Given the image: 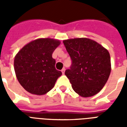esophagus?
<instances>
[{
    "label": "esophagus",
    "mask_w": 127,
    "mask_h": 127,
    "mask_svg": "<svg viewBox=\"0 0 127 127\" xmlns=\"http://www.w3.org/2000/svg\"><path fill=\"white\" fill-rule=\"evenodd\" d=\"M61 72H62V73H63V74H64V72H65V68H63L61 70Z\"/></svg>",
    "instance_id": "esophagus-1"
}]
</instances>
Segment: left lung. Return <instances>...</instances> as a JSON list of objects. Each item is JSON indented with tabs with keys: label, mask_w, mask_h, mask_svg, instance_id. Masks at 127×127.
Returning <instances> with one entry per match:
<instances>
[{
	"label": "left lung",
	"mask_w": 127,
	"mask_h": 127,
	"mask_svg": "<svg viewBox=\"0 0 127 127\" xmlns=\"http://www.w3.org/2000/svg\"><path fill=\"white\" fill-rule=\"evenodd\" d=\"M72 60L65 75L74 91L84 97L97 94L103 88L110 75L111 59L108 51L88 38L63 41Z\"/></svg>",
	"instance_id": "left-lung-1"
}]
</instances>
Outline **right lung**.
I'll return each instance as SVG.
<instances>
[{
	"instance_id": "right-lung-1",
	"label": "right lung",
	"mask_w": 127,
	"mask_h": 127,
	"mask_svg": "<svg viewBox=\"0 0 127 127\" xmlns=\"http://www.w3.org/2000/svg\"><path fill=\"white\" fill-rule=\"evenodd\" d=\"M60 43L54 39H37L26 45L15 56L16 76L27 92L41 95L53 88L62 75L55 68V60L52 57Z\"/></svg>"
}]
</instances>
